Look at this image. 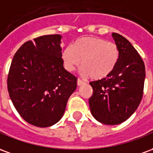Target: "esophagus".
Masks as SVG:
<instances>
[{
  "label": "esophagus",
  "instance_id": "esophagus-1",
  "mask_svg": "<svg viewBox=\"0 0 153 153\" xmlns=\"http://www.w3.org/2000/svg\"><path fill=\"white\" fill-rule=\"evenodd\" d=\"M83 83H85V82H84V81L81 80L80 79H78V80H77V84H78L79 86H81V85H83Z\"/></svg>",
  "mask_w": 153,
  "mask_h": 153
}]
</instances>
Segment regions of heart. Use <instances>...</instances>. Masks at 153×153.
<instances>
[{"label":"heart","instance_id":"heart-1","mask_svg":"<svg viewBox=\"0 0 153 153\" xmlns=\"http://www.w3.org/2000/svg\"><path fill=\"white\" fill-rule=\"evenodd\" d=\"M116 44L97 37H85L76 40L62 53L64 65L67 70L73 71L81 65L83 76L94 80L106 79L115 70L119 60Z\"/></svg>","mask_w":153,"mask_h":153}]
</instances>
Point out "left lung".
I'll return each instance as SVG.
<instances>
[{
  "instance_id": "8db88e82",
  "label": "left lung",
  "mask_w": 153,
  "mask_h": 153,
  "mask_svg": "<svg viewBox=\"0 0 153 153\" xmlns=\"http://www.w3.org/2000/svg\"><path fill=\"white\" fill-rule=\"evenodd\" d=\"M112 38L118 47L119 60L109 76L90 82L93 93L88 100L91 113L104 125H119L138 108L143 94L145 65L132 44L119 33Z\"/></svg>"
}]
</instances>
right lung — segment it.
<instances>
[{"label": "right lung", "instance_id": "1", "mask_svg": "<svg viewBox=\"0 0 153 153\" xmlns=\"http://www.w3.org/2000/svg\"><path fill=\"white\" fill-rule=\"evenodd\" d=\"M61 36L44 35L28 41L12 60L7 87L13 105L29 124L45 128L63 116L77 88V78L63 66Z\"/></svg>", "mask_w": 153, "mask_h": 153}]
</instances>
